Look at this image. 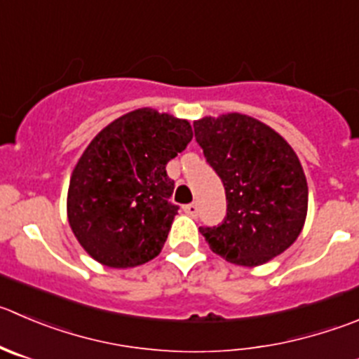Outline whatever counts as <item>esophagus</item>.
<instances>
[{
	"label": "esophagus",
	"instance_id": "esophagus-1",
	"mask_svg": "<svg viewBox=\"0 0 359 359\" xmlns=\"http://www.w3.org/2000/svg\"><path fill=\"white\" fill-rule=\"evenodd\" d=\"M183 211H185L187 215H190V217H197V213H199V206H197V203L187 204V206H183Z\"/></svg>",
	"mask_w": 359,
	"mask_h": 359
}]
</instances>
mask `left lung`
<instances>
[{"label": "left lung", "mask_w": 359, "mask_h": 359, "mask_svg": "<svg viewBox=\"0 0 359 359\" xmlns=\"http://www.w3.org/2000/svg\"><path fill=\"white\" fill-rule=\"evenodd\" d=\"M194 130L227 199L222 225L199 229L211 250L248 268L287 250L309 210V185L294 149L271 126L241 112L204 116Z\"/></svg>", "instance_id": "8db88e82"}]
</instances>
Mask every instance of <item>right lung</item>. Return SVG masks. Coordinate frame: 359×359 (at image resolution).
Instances as JSON below:
<instances>
[{
	"label": "right lung",
	"mask_w": 359,
	"mask_h": 359,
	"mask_svg": "<svg viewBox=\"0 0 359 359\" xmlns=\"http://www.w3.org/2000/svg\"><path fill=\"white\" fill-rule=\"evenodd\" d=\"M194 137L187 119L135 109L102 128L72 170L67 217L88 255L134 268L162 250L177 206L165 165Z\"/></svg>",
	"instance_id": "add662e5"
}]
</instances>
